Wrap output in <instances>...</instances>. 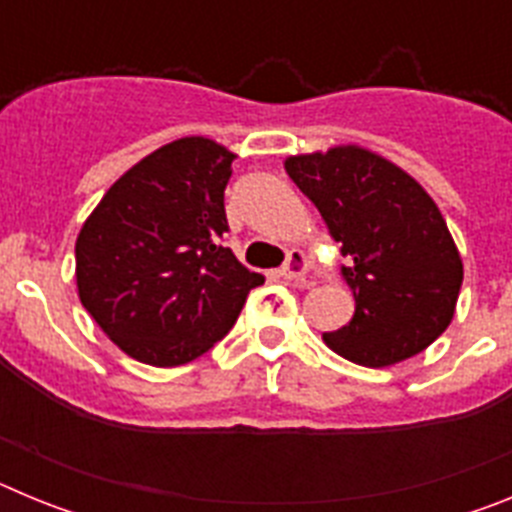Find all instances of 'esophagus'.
<instances>
[{"label": "esophagus", "mask_w": 512, "mask_h": 512, "mask_svg": "<svg viewBox=\"0 0 512 512\" xmlns=\"http://www.w3.org/2000/svg\"><path fill=\"white\" fill-rule=\"evenodd\" d=\"M310 271V259H307V253H302L300 248H295V251H289L287 261H284V266L279 269V274H282L284 279H302Z\"/></svg>", "instance_id": "1"}]
</instances>
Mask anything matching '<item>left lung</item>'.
<instances>
[{
    "mask_svg": "<svg viewBox=\"0 0 512 512\" xmlns=\"http://www.w3.org/2000/svg\"><path fill=\"white\" fill-rule=\"evenodd\" d=\"M351 264L354 318L323 333L343 359L390 366L431 346L454 318L464 266L436 202L400 166L364 148L287 158Z\"/></svg>",
    "mask_w": 512,
    "mask_h": 512,
    "instance_id": "1",
    "label": "left lung"
}]
</instances>
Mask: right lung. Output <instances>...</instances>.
<instances>
[{"instance_id":"add662e5","label":"right lung","mask_w":512,"mask_h":512,"mask_svg":"<svg viewBox=\"0 0 512 512\" xmlns=\"http://www.w3.org/2000/svg\"><path fill=\"white\" fill-rule=\"evenodd\" d=\"M233 158L210 138L158 148L107 189L76 238L81 305L135 361L197 359L264 284L223 246Z\"/></svg>"}]
</instances>
